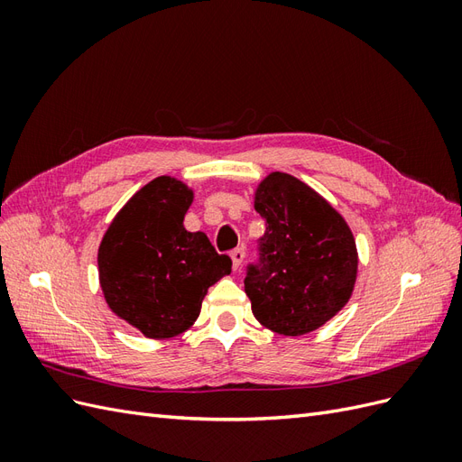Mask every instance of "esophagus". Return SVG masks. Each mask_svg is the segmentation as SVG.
I'll use <instances>...</instances> for the list:
<instances>
[{"instance_id": "esophagus-1", "label": "esophagus", "mask_w": 462, "mask_h": 462, "mask_svg": "<svg viewBox=\"0 0 462 462\" xmlns=\"http://www.w3.org/2000/svg\"><path fill=\"white\" fill-rule=\"evenodd\" d=\"M245 256H246V253H245L243 246L231 250V260H233V268H235V270H239V265L243 263Z\"/></svg>"}]
</instances>
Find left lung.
Masks as SVG:
<instances>
[{"instance_id":"8db88e82","label":"left lung","mask_w":462,"mask_h":462,"mask_svg":"<svg viewBox=\"0 0 462 462\" xmlns=\"http://www.w3.org/2000/svg\"><path fill=\"white\" fill-rule=\"evenodd\" d=\"M254 208L265 233L245 275L253 314L282 335L314 331L353 292L358 265L353 233L318 192L287 173L262 180Z\"/></svg>"}]
</instances>
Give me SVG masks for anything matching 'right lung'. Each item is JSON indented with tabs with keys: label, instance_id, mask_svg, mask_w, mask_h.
<instances>
[{
	"label": "right lung",
	"instance_id": "obj_1",
	"mask_svg": "<svg viewBox=\"0 0 462 462\" xmlns=\"http://www.w3.org/2000/svg\"><path fill=\"white\" fill-rule=\"evenodd\" d=\"M190 202L180 180H150L111 221L97 250L109 309L152 339L190 328L208 289L231 273V258L217 254L206 233L185 229Z\"/></svg>",
	"mask_w": 462,
	"mask_h": 462
}]
</instances>
